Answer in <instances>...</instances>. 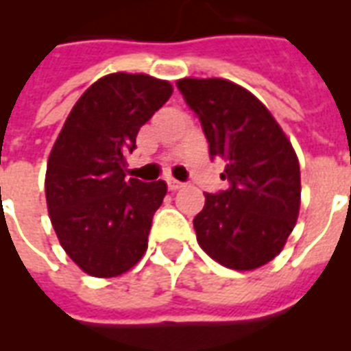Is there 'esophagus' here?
<instances>
[{"label": "esophagus", "instance_id": "esophagus-1", "mask_svg": "<svg viewBox=\"0 0 351 351\" xmlns=\"http://www.w3.org/2000/svg\"><path fill=\"white\" fill-rule=\"evenodd\" d=\"M184 186V184H182V182H178V180H175V178H167V187H169V191H176V189H180V187Z\"/></svg>", "mask_w": 351, "mask_h": 351}]
</instances>
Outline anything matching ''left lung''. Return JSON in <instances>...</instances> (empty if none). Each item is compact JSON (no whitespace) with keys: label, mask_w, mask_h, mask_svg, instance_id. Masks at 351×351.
I'll return each instance as SVG.
<instances>
[{"label":"left lung","mask_w":351,"mask_h":351,"mask_svg":"<svg viewBox=\"0 0 351 351\" xmlns=\"http://www.w3.org/2000/svg\"><path fill=\"white\" fill-rule=\"evenodd\" d=\"M200 120L211 160L222 158L226 191L204 193L193 219L200 247L231 269H255L282 251L300 208V169L271 112L228 80L176 82Z\"/></svg>","instance_id":"obj_1"}]
</instances>
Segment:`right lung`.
<instances>
[{"instance_id": "right-lung-1", "label": "right lung", "mask_w": 351, "mask_h": 351, "mask_svg": "<svg viewBox=\"0 0 351 351\" xmlns=\"http://www.w3.org/2000/svg\"><path fill=\"white\" fill-rule=\"evenodd\" d=\"M173 95L169 82L114 73L85 90L49 156L47 208L60 244L85 273L117 277L147 250L164 180L125 176L140 127Z\"/></svg>"}]
</instances>
